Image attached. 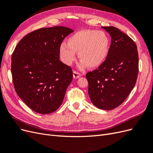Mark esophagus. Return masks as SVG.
Instances as JSON below:
<instances>
[{
  "label": "esophagus",
  "instance_id": "esophagus-1",
  "mask_svg": "<svg viewBox=\"0 0 153 153\" xmlns=\"http://www.w3.org/2000/svg\"><path fill=\"white\" fill-rule=\"evenodd\" d=\"M73 78H79L80 76H82L81 74L80 73H78L76 71H73Z\"/></svg>",
  "mask_w": 153,
  "mask_h": 153
}]
</instances>
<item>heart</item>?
Listing matches in <instances>:
<instances>
[{"label":"heart","mask_w":153,"mask_h":153,"mask_svg":"<svg viewBox=\"0 0 153 153\" xmlns=\"http://www.w3.org/2000/svg\"><path fill=\"white\" fill-rule=\"evenodd\" d=\"M110 39L105 32L86 29L78 31L68 39V42L59 46L62 61L70 65L75 61L76 52L81 60L80 67L96 68L100 66L107 57Z\"/></svg>","instance_id":"obj_1"}]
</instances>
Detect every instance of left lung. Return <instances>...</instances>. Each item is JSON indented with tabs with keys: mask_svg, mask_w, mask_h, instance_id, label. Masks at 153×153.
<instances>
[{
	"mask_svg": "<svg viewBox=\"0 0 153 153\" xmlns=\"http://www.w3.org/2000/svg\"><path fill=\"white\" fill-rule=\"evenodd\" d=\"M112 37L105 61L86 74L92 103L102 110H112L127 98L138 73V54L134 41L113 26L102 27Z\"/></svg>",
	"mask_w": 153,
	"mask_h": 153,
	"instance_id": "left-lung-1",
	"label": "left lung"
}]
</instances>
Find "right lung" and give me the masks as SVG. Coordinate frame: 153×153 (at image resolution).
Masks as SVG:
<instances>
[{"mask_svg": "<svg viewBox=\"0 0 153 153\" xmlns=\"http://www.w3.org/2000/svg\"><path fill=\"white\" fill-rule=\"evenodd\" d=\"M73 30L62 26L27 34L11 57V74L18 96L37 113L47 114L61 105L73 80L70 66L59 60V46Z\"/></svg>", "mask_w": 153, "mask_h": 153, "instance_id": "add662e5", "label": "right lung"}]
</instances>
